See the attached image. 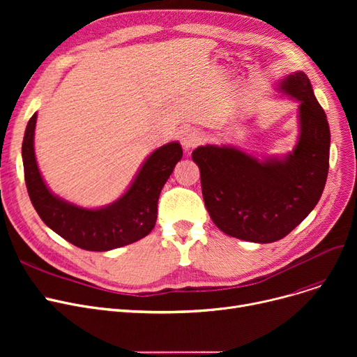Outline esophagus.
Returning a JSON list of instances; mask_svg holds the SVG:
<instances>
[{
	"label": "esophagus",
	"instance_id": "1",
	"mask_svg": "<svg viewBox=\"0 0 357 357\" xmlns=\"http://www.w3.org/2000/svg\"><path fill=\"white\" fill-rule=\"evenodd\" d=\"M201 142H202L201 133H199V131L194 130V128L185 130L183 133H182V136H181V143H182V146H183V149L186 150V152H190L191 149L198 146Z\"/></svg>",
	"mask_w": 357,
	"mask_h": 357
}]
</instances>
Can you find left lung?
Listing matches in <instances>:
<instances>
[{
    "mask_svg": "<svg viewBox=\"0 0 357 357\" xmlns=\"http://www.w3.org/2000/svg\"><path fill=\"white\" fill-rule=\"evenodd\" d=\"M276 89L298 102L292 152L259 159L229 144H205L192 152L215 226L253 243H272L291 233L320 201L328 174L330 127L307 75L292 72Z\"/></svg>",
    "mask_w": 357,
    "mask_h": 357,
    "instance_id": "left-lung-1",
    "label": "left lung"
}]
</instances>
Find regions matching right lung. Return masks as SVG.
Returning a JSON list of instances; mask_svg holds the SVG:
<instances>
[{
    "instance_id": "1",
    "label": "right lung",
    "mask_w": 357,
    "mask_h": 357,
    "mask_svg": "<svg viewBox=\"0 0 357 357\" xmlns=\"http://www.w3.org/2000/svg\"><path fill=\"white\" fill-rule=\"evenodd\" d=\"M36 121L37 112L27 123L22 156L29 197L49 229L77 248L91 252L131 245L153 230L160 191L182 159L179 142L153 150L119 199L98 208H85L53 194L46 185L34 153Z\"/></svg>"
}]
</instances>
